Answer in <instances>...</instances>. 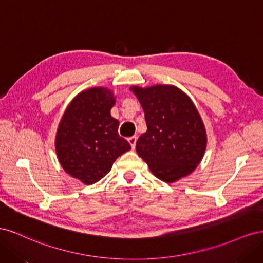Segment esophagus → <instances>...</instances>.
Wrapping results in <instances>:
<instances>
[{
    "instance_id": "esophagus-1",
    "label": "esophagus",
    "mask_w": 263,
    "mask_h": 263,
    "mask_svg": "<svg viewBox=\"0 0 263 263\" xmlns=\"http://www.w3.org/2000/svg\"><path fill=\"white\" fill-rule=\"evenodd\" d=\"M136 141H137V137L136 136H132L128 138V142L130 144V146L133 148H135V146H136Z\"/></svg>"
}]
</instances>
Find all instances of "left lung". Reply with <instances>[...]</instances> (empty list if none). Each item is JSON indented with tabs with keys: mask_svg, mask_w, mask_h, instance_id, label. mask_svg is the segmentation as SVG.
Listing matches in <instances>:
<instances>
[{
	"mask_svg": "<svg viewBox=\"0 0 263 263\" xmlns=\"http://www.w3.org/2000/svg\"><path fill=\"white\" fill-rule=\"evenodd\" d=\"M144 109L147 132L136 151L155 176L172 183L192 173L204 157L208 135L187 95L174 85L130 86Z\"/></svg>",
	"mask_w": 263,
	"mask_h": 263,
	"instance_id": "1",
	"label": "left lung"
}]
</instances>
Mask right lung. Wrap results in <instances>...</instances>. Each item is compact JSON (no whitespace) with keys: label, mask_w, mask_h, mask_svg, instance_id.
Returning <instances> with one entry per match:
<instances>
[{"label":"right lung","mask_w":263,"mask_h":263,"mask_svg":"<svg viewBox=\"0 0 263 263\" xmlns=\"http://www.w3.org/2000/svg\"><path fill=\"white\" fill-rule=\"evenodd\" d=\"M115 102L107 87L84 90L70 102L58 125V160L69 176L86 185L106 176L116 159L132 149L118 135L119 122L110 115Z\"/></svg>","instance_id":"1"}]
</instances>
